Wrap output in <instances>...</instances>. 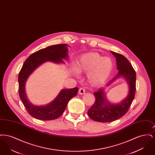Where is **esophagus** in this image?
Segmentation results:
<instances>
[{
	"label": "esophagus",
	"instance_id": "1",
	"mask_svg": "<svg viewBox=\"0 0 155 155\" xmlns=\"http://www.w3.org/2000/svg\"><path fill=\"white\" fill-rule=\"evenodd\" d=\"M85 92V89L83 88H81L79 89V91H78V93L80 95H84Z\"/></svg>",
	"mask_w": 155,
	"mask_h": 155
}]
</instances>
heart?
<instances>
[{
  "label": "heart",
  "instance_id": "1",
  "mask_svg": "<svg viewBox=\"0 0 155 155\" xmlns=\"http://www.w3.org/2000/svg\"><path fill=\"white\" fill-rule=\"evenodd\" d=\"M113 62L110 58H104L98 53H89L82 56L76 63V69L80 73H88L89 81L94 85L106 81L113 69Z\"/></svg>",
  "mask_w": 155,
  "mask_h": 155
}]
</instances>
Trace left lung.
I'll list each match as a JSON object with an SVG mask.
<instances>
[{
	"label": "left lung",
	"mask_w": 155,
	"mask_h": 155,
	"mask_svg": "<svg viewBox=\"0 0 155 155\" xmlns=\"http://www.w3.org/2000/svg\"><path fill=\"white\" fill-rule=\"evenodd\" d=\"M116 59L118 74L106 86L123 77L129 86V91L125 99L116 104H111L107 100L104 92V88H100L94 93L96 101L88 111L89 117L92 120L102 123H108L121 118L128 111L135 97L136 91V73L128 59L118 53L111 52Z\"/></svg>",
	"instance_id": "obj_1"
}]
</instances>
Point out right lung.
I'll return each mask as SVG.
<instances>
[{
  "label": "right lung",
  "mask_w": 155,
  "mask_h": 155,
  "mask_svg": "<svg viewBox=\"0 0 155 155\" xmlns=\"http://www.w3.org/2000/svg\"><path fill=\"white\" fill-rule=\"evenodd\" d=\"M67 45H56L48 46L31 54L25 61L18 74V93L26 110L34 118L42 120H51L59 117L65 110L69 101L77 95L78 88L63 89L51 103L42 106H38L30 103L25 89V82L28 77L37 67L46 61L56 63H64L67 59Z\"/></svg>",
  "instance_id": "add662e5"
}]
</instances>
